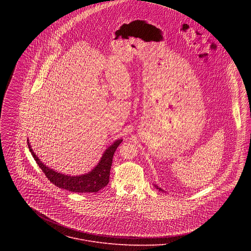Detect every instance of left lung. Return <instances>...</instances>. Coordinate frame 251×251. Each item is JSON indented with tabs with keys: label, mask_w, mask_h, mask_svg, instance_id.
Returning <instances> with one entry per match:
<instances>
[{
	"label": "left lung",
	"mask_w": 251,
	"mask_h": 251,
	"mask_svg": "<svg viewBox=\"0 0 251 251\" xmlns=\"http://www.w3.org/2000/svg\"><path fill=\"white\" fill-rule=\"evenodd\" d=\"M155 187H156V188H157V189H159V191H163V190H162V189H160V188H158V187H157V186H155Z\"/></svg>",
	"instance_id": "1"
}]
</instances>
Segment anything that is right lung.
I'll list each match as a JSON object with an SVG mask.
<instances>
[{
	"mask_svg": "<svg viewBox=\"0 0 251 251\" xmlns=\"http://www.w3.org/2000/svg\"><path fill=\"white\" fill-rule=\"evenodd\" d=\"M121 142H122L121 139L115 141L113 144L105 151L100 162L91 172H89L88 174H85L82 176H66L48 168L46 165H44V163L40 161V159L37 156H35V154L30 148L28 142H27V146L33 159L35 160V162H37L39 167L42 169V171L45 173L46 176L49 178V181H50L53 185H55L60 189L67 190L73 193L83 194V193H97L109 183V176H110V169L112 165L113 155L116 149L118 148V146L121 144Z\"/></svg>",
	"mask_w": 251,
	"mask_h": 251,
	"instance_id": "right-lung-1",
	"label": "right lung"
}]
</instances>
